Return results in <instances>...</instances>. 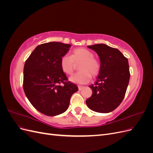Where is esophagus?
<instances>
[{"mask_svg": "<svg viewBox=\"0 0 153 153\" xmlns=\"http://www.w3.org/2000/svg\"><path fill=\"white\" fill-rule=\"evenodd\" d=\"M78 90L79 91H82L84 88V86H82V85H78Z\"/></svg>", "mask_w": 153, "mask_h": 153, "instance_id": "1", "label": "esophagus"}]
</instances>
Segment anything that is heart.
<instances>
[{"label": "heart", "mask_w": 153, "mask_h": 153, "mask_svg": "<svg viewBox=\"0 0 153 153\" xmlns=\"http://www.w3.org/2000/svg\"><path fill=\"white\" fill-rule=\"evenodd\" d=\"M79 63L80 71L70 77V80L76 84H84L89 82L91 77H96L101 71V63L94 53L85 48L74 49L71 56L64 55L61 57L60 65L62 71L66 75H71Z\"/></svg>", "instance_id": "heart-1"}]
</instances>
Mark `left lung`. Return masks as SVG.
<instances>
[{"mask_svg":"<svg viewBox=\"0 0 153 153\" xmlns=\"http://www.w3.org/2000/svg\"><path fill=\"white\" fill-rule=\"evenodd\" d=\"M100 59L101 71L93 85L92 94L86 100L90 109L100 113H108L121 103L129 84L130 73L128 59L117 49L105 44L88 46Z\"/></svg>","mask_w":153,"mask_h":153,"instance_id":"8db88e82","label":"left lung"}]
</instances>
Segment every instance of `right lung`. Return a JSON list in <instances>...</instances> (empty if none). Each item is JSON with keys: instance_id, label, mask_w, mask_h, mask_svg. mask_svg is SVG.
<instances>
[{"instance_id": "right-lung-1", "label": "right lung", "mask_w": 153, "mask_h": 153, "mask_svg": "<svg viewBox=\"0 0 153 153\" xmlns=\"http://www.w3.org/2000/svg\"><path fill=\"white\" fill-rule=\"evenodd\" d=\"M71 45L50 42L38 45L26 60L23 88L32 105L48 116L62 114L78 90L69 82L60 65Z\"/></svg>"}]
</instances>
